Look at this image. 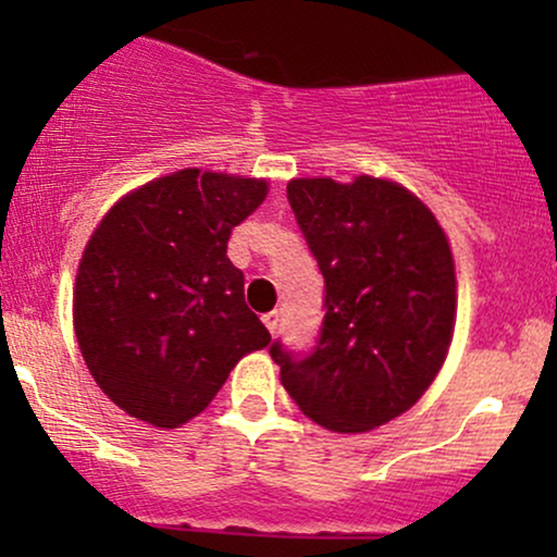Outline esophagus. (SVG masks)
Returning a JSON list of instances; mask_svg holds the SVG:
<instances>
[{
	"mask_svg": "<svg viewBox=\"0 0 557 557\" xmlns=\"http://www.w3.org/2000/svg\"><path fill=\"white\" fill-rule=\"evenodd\" d=\"M261 319H264L267 330H270L272 335H274V332H277V327H280V314H277V311H270V314H264Z\"/></svg>",
	"mask_w": 557,
	"mask_h": 557,
	"instance_id": "obj_1",
	"label": "esophagus"
}]
</instances>
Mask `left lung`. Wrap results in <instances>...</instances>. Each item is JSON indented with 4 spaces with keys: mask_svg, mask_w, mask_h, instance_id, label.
Listing matches in <instances>:
<instances>
[{
    "mask_svg": "<svg viewBox=\"0 0 557 557\" xmlns=\"http://www.w3.org/2000/svg\"><path fill=\"white\" fill-rule=\"evenodd\" d=\"M287 203L324 277L309 350L270 356L300 411L332 432H367L417 403L443 367L456 270L434 214L398 183L361 175L287 183Z\"/></svg>",
    "mask_w": 557,
    "mask_h": 557,
    "instance_id": "obj_1",
    "label": "left lung"
}]
</instances>
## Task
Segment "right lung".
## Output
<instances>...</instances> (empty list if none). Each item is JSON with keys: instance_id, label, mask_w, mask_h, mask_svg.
I'll return each instance as SVG.
<instances>
[{"instance_id": "add662e5", "label": "right lung", "mask_w": 557, "mask_h": 557, "mask_svg": "<svg viewBox=\"0 0 557 557\" xmlns=\"http://www.w3.org/2000/svg\"><path fill=\"white\" fill-rule=\"evenodd\" d=\"M267 183L181 170L114 203L75 280V335L96 385L140 421L198 417L230 369L272 341L227 240Z\"/></svg>"}]
</instances>
